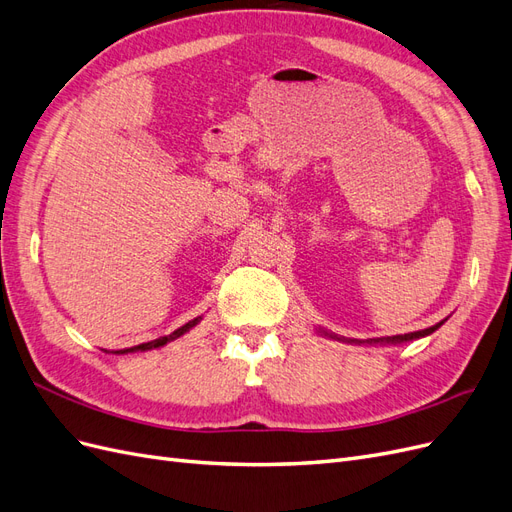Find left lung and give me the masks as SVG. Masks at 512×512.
I'll list each match as a JSON object with an SVG mask.
<instances>
[{"mask_svg": "<svg viewBox=\"0 0 512 512\" xmlns=\"http://www.w3.org/2000/svg\"><path fill=\"white\" fill-rule=\"evenodd\" d=\"M446 322V318L438 324H433V327L429 329H423V331H414V333H406V335H393V337H374V339H350V337H339L335 333H329L324 329H316L318 335L322 337H329V339H337V342H346V344H354V346H399V344H408V342H414V339H421V337H427L431 335L433 331H438L442 324Z\"/></svg>", "mask_w": 512, "mask_h": 512, "instance_id": "1", "label": "left lung"}]
</instances>
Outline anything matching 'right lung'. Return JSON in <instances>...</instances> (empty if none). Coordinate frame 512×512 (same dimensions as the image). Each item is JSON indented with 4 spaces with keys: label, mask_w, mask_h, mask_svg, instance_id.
<instances>
[{
    "label": "right lung",
    "mask_w": 512,
    "mask_h": 512,
    "mask_svg": "<svg viewBox=\"0 0 512 512\" xmlns=\"http://www.w3.org/2000/svg\"><path fill=\"white\" fill-rule=\"evenodd\" d=\"M203 320V318H194V320H190V322H185L181 329H177V331H173L170 335H166V337H160V339H153V342H147V344H138V346H132V348H126V350H117L115 354H128V352H145V350H153V348H162V346H166L168 342H175V339H179L181 335H185L188 331H192L196 324Z\"/></svg>",
    "instance_id": "obj_1"
}]
</instances>
